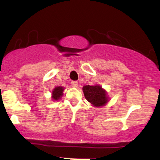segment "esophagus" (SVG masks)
<instances>
[{
  "instance_id": "obj_1",
  "label": "esophagus",
  "mask_w": 160,
  "mask_h": 160,
  "mask_svg": "<svg viewBox=\"0 0 160 160\" xmlns=\"http://www.w3.org/2000/svg\"><path fill=\"white\" fill-rule=\"evenodd\" d=\"M71 84L73 87H78V82H77V81H71Z\"/></svg>"
}]
</instances>
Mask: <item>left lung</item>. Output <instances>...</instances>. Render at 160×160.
I'll return each mask as SVG.
<instances>
[{"instance_id":"left-lung-1","label":"left lung","mask_w":160,"mask_h":160,"mask_svg":"<svg viewBox=\"0 0 160 160\" xmlns=\"http://www.w3.org/2000/svg\"><path fill=\"white\" fill-rule=\"evenodd\" d=\"M84 96L86 100L95 107H102L109 101L107 92L99 85L84 86L82 87Z\"/></svg>"}]
</instances>
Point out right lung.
Here are the masks:
<instances>
[{"label":"right lung","mask_w":160,"mask_h":160,"mask_svg":"<svg viewBox=\"0 0 160 160\" xmlns=\"http://www.w3.org/2000/svg\"><path fill=\"white\" fill-rule=\"evenodd\" d=\"M64 87L62 86H57L55 88L52 92V100H59L62 98V95H63Z\"/></svg>","instance_id":"obj_1"}]
</instances>
